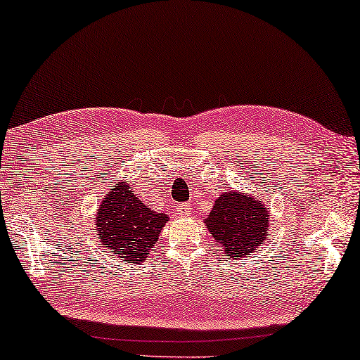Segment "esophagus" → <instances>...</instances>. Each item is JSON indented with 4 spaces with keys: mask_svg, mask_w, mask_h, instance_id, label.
<instances>
[{
    "mask_svg": "<svg viewBox=\"0 0 360 360\" xmlns=\"http://www.w3.org/2000/svg\"><path fill=\"white\" fill-rule=\"evenodd\" d=\"M190 212H191L190 204L181 202V204H179V206H175V214H176V217H186V215L190 214Z\"/></svg>",
    "mask_w": 360,
    "mask_h": 360,
    "instance_id": "34e87169",
    "label": "esophagus"
}]
</instances>
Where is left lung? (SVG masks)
<instances>
[{
  "mask_svg": "<svg viewBox=\"0 0 360 360\" xmlns=\"http://www.w3.org/2000/svg\"><path fill=\"white\" fill-rule=\"evenodd\" d=\"M269 207L250 193L224 191L204 219L206 229L230 259L251 256L269 238Z\"/></svg>",
  "mask_w": 360,
  "mask_h": 360,
  "instance_id": "8db88e82",
  "label": "left lung"
}]
</instances>
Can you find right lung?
Returning <instances> with one entry per match:
<instances>
[{
	"label": "right lung",
	"mask_w": 360,
	"mask_h": 360,
	"mask_svg": "<svg viewBox=\"0 0 360 360\" xmlns=\"http://www.w3.org/2000/svg\"><path fill=\"white\" fill-rule=\"evenodd\" d=\"M167 222V214L151 211L135 195L134 186L119 180L99 202L95 229L98 240L112 256L138 264L146 261Z\"/></svg>",
	"instance_id": "right-lung-1"
}]
</instances>
